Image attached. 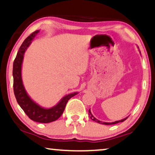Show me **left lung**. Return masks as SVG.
<instances>
[{"label":"left lung","instance_id":"obj_1","mask_svg":"<svg viewBox=\"0 0 155 155\" xmlns=\"http://www.w3.org/2000/svg\"><path fill=\"white\" fill-rule=\"evenodd\" d=\"M139 48V47H138ZM89 116H90V118L92 120L95 121V122H97L98 123H101V124H103V125H114V124H116V123H120V122H123V121H125L126 119H127L128 117H126L125 118L122 119V120H116V121H114V122H112V123H106V122H102V121L97 120V118H96L94 117V116L92 115V114L91 112V110H89Z\"/></svg>","mask_w":155,"mask_h":155}]
</instances>
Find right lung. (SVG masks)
Instances as JSON below:
<instances>
[{
  "label": "right lung",
  "instance_id": "1",
  "mask_svg": "<svg viewBox=\"0 0 155 155\" xmlns=\"http://www.w3.org/2000/svg\"><path fill=\"white\" fill-rule=\"evenodd\" d=\"M40 30H36L26 38L21 44L13 64V78H14V93L16 101L21 109L24 111L31 120L38 123H48L54 121L60 117L63 114L66 103L68 100L75 96L78 92H74L64 96L56 105L51 108H44L36 103L29 96L23 86L21 69L24 54L26 50L32 43L33 39L39 32Z\"/></svg>",
  "mask_w": 155,
  "mask_h": 155
}]
</instances>
